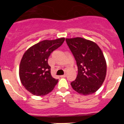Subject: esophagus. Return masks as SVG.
Masks as SVG:
<instances>
[{"mask_svg": "<svg viewBox=\"0 0 124 124\" xmlns=\"http://www.w3.org/2000/svg\"><path fill=\"white\" fill-rule=\"evenodd\" d=\"M60 77H61V78H64V77H66V75H62V76H61Z\"/></svg>", "mask_w": 124, "mask_h": 124, "instance_id": "34e87169", "label": "esophagus"}]
</instances>
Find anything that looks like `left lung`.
Here are the masks:
<instances>
[{"label": "left lung", "instance_id": "left-lung-1", "mask_svg": "<svg viewBox=\"0 0 124 124\" xmlns=\"http://www.w3.org/2000/svg\"><path fill=\"white\" fill-rule=\"evenodd\" d=\"M65 40L78 68L77 77L71 83L72 89L84 95L94 93L106 78L107 66L102 51L97 44L86 39Z\"/></svg>", "mask_w": 124, "mask_h": 124}]
</instances>
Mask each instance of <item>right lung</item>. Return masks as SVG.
Instances as JSON below:
<instances>
[{
	"label": "right lung",
	"mask_w": 124,
	"mask_h": 124,
	"mask_svg": "<svg viewBox=\"0 0 124 124\" xmlns=\"http://www.w3.org/2000/svg\"><path fill=\"white\" fill-rule=\"evenodd\" d=\"M64 41V38H61L41 41L30 47L23 54L19 68L20 78L25 89L33 95L48 94L57 83L58 80L51 75L48 59Z\"/></svg>",
	"instance_id": "add662e5"
}]
</instances>
